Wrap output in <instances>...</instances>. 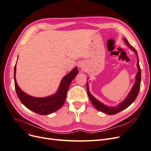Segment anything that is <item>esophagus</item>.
I'll return each instance as SVG.
<instances>
[{
    "instance_id": "1",
    "label": "esophagus",
    "mask_w": 151,
    "mask_h": 151,
    "mask_svg": "<svg viewBox=\"0 0 151 151\" xmlns=\"http://www.w3.org/2000/svg\"><path fill=\"white\" fill-rule=\"evenodd\" d=\"M79 67L81 68V70H84V64H83V63H81L79 64Z\"/></svg>"
}]
</instances>
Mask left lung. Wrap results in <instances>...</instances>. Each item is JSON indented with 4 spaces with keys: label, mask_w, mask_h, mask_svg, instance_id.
I'll list each match as a JSON object with an SVG mask.
<instances>
[{
    "label": "left lung",
    "mask_w": 151,
    "mask_h": 151,
    "mask_svg": "<svg viewBox=\"0 0 151 151\" xmlns=\"http://www.w3.org/2000/svg\"><path fill=\"white\" fill-rule=\"evenodd\" d=\"M124 42H125L127 46L129 48H130V49L132 50H133V51L135 53L137 57V67H138V72L135 76V79H136L135 83L134 86L132 87L130 92L129 93V94H128V96L125 99L124 101H123L116 107H111V106H106V105H104L102 103L99 101L98 99H96L90 93L89 90V86L88 84V81H87V83H86L87 91H88V96L91 100V101L92 102L93 104L94 105V106L96 108L98 111H102L104 113L108 114V115H115V114L119 113L121 111L123 110V109L127 108V107H129L130 105L135 101L137 96H138V94H139V91H140V82H141V70H140V65H139L137 52L136 50L133 47H132V45H130L129 42H128V41L125 38H124Z\"/></svg>",
    "instance_id": "8db88e82"
}]
</instances>
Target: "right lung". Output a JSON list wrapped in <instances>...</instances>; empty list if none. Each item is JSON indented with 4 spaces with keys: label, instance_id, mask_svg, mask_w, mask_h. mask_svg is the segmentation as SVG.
Instances as JSON below:
<instances>
[{
    "label": "right lung",
    "instance_id": "1",
    "mask_svg": "<svg viewBox=\"0 0 151 151\" xmlns=\"http://www.w3.org/2000/svg\"><path fill=\"white\" fill-rule=\"evenodd\" d=\"M18 58V57H17ZM16 64L14 67L15 89L21 102L30 110L39 115H46L57 111L64 104L67 93L72 80L78 74L77 67H75L70 72L63 77L57 93L45 98H35L26 94L18 86L16 79Z\"/></svg>",
    "mask_w": 151,
    "mask_h": 151
}]
</instances>
